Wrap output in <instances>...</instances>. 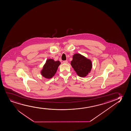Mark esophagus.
I'll list each match as a JSON object with an SVG mask.
<instances>
[{"label":"esophagus","mask_w":131,"mask_h":131,"mask_svg":"<svg viewBox=\"0 0 131 131\" xmlns=\"http://www.w3.org/2000/svg\"><path fill=\"white\" fill-rule=\"evenodd\" d=\"M67 63H68V61H67V60H66V61H63V63L67 64Z\"/></svg>","instance_id":"obj_1"}]
</instances>
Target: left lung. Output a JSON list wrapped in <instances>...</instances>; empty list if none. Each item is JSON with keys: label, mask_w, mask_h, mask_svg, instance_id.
<instances>
[{"label": "left lung", "mask_w": 131, "mask_h": 131, "mask_svg": "<svg viewBox=\"0 0 131 131\" xmlns=\"http://www.w3.org/2000/svg\"><path fill=\"white\" fill-rule=\"evenodd\" d=\"M71 65L77 74L81 77H86L92 68L91 60L79 53H75L73 55Z\"/></svg>", "instance_id": "8db88e82"}]
</instances>
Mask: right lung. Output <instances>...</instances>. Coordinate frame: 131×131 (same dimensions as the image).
<instances>
[{"label":"right lung","mask_w":131,"mask_h":131,"mask_svg":"<svg viewBox=\"0 0 131 131\" xmlns=\"http://www.w3.org/2000/svg\"><path fill=\"white\" fill-rule=\"evenodd\" d=\"M61 63L59 61H54L52 59H48L41 72V75L47 79L52 78L56 73L58 66Z\"/></svg>","instance_id":"right-lung-1"}]
</instances>
